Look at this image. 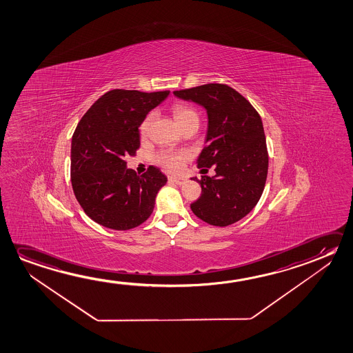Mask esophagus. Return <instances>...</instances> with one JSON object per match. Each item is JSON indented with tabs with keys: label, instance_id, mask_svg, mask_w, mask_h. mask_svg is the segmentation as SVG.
I'll use <instances>...</instances> for the list:
<instances>
[{
	"label": "esophagus",
	"instance_id": "obj_1",
	"mask_svg": "<svg viewBox=\"0 0 353 353\" xmlns=\"http://www.w3.org/2000/svg\"><path fill=\"white\" fill-rule=\"evenodd\" d=\"M169 181H172L174 184L183 185L186 183V179H184V178H180V176H169Z\"/></svg>",
	"mask_w": 353,
	"mask_h": 353
}]
</instances>
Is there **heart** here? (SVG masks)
I'll return each instance as SVG.
<instances>
[{"mask_svg":"<svg viewBox=\"0 0 353 353\" xmlns=\"http://www.w3.org/2000/svg\"><path fill=\"white\" fill-rule=\"evenodd\" d=\"M173 115L180 129L190 123H199V115L192 108L188 107L185 104H176L173 107ZM153 114H148L145 120L142 121L140 126L141 134H145L151 126ZM157 162L162 165L163 168L168 169L170 172H178L183 168L186 153L185 152L172 151V150H164L158 153Z\"/></svg>","mask_w":353,"mask_h":353,"instance_id":"heart-1","label":"heart"}]
</instances>
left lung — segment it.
I'll use <instances>...</instances> for the list:
<instances>
[{
  "instance_id": "left-lung-1",
  "label": "left lung",
  "mask_w": 353,
  "mask_h": 353,
  "mask_svg": "<svg viewBox=\"0 0 353 353\" xmlns=\"http://www.w3.org/2000/svg\"><path fill=\"white\" fill-rule=\"evenodd\" d=\"M173 94L208 114L206 145L196 163L201 172L214 165L216 174L202 176L201 196L191 210L212 225L235 223L256 206L266 183L269 156L261 118L227 84H203Z\"/></svg>"
}]
</instances>
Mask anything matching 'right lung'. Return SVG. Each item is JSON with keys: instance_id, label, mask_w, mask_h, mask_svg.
I'll return each mask as SVG.
<instances>
[{"instance_id": "right-lung-1", "label": "right lung", "mask_w": 353, "mask_h": 353, "mask_svg": "<svg viewBox=\"0 0 353 353\" xmlns=\"http://www.w3.org/2000/svg\"><path fill=\"white\" fill-rule=\"evenodd\" d=\"M169 93L109 90L76 128L71 143L73 192L87 216L103 227L131 230L153 212L167 176L153 165L139 175L123 158L134 156L141 123Z\"/></svg>"}]
</instances>
